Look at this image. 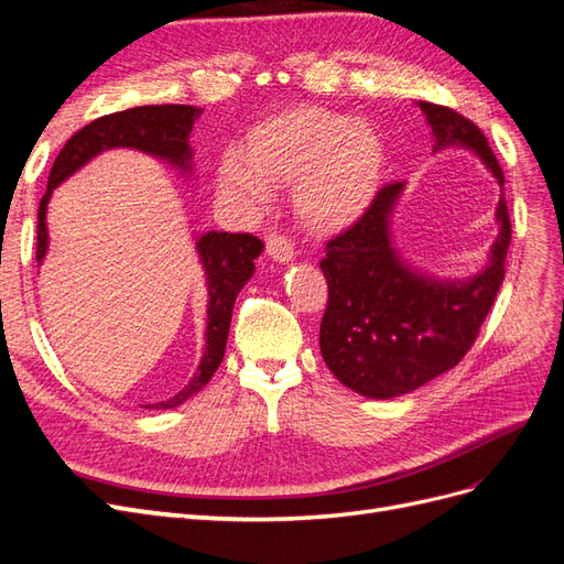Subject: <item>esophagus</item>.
<instances>
[{
    "label": "esophagus",
    "instance_id": "1",
    "mask_svg": "<svg viewBox=\"0 0 564 564\" xmlns=\"http://www.w3.org/2000/svg\"><path fill=\"white\" fill-rule=\"evenodd\" d=\"M265 251H268L270 259L278 261V263H289L294 259L292 242H289L284 235H278V232L265 235Z\"/></svg>",
    "mask_w": 564,
    "mask_h": 564
}]
</instances>
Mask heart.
I'll return each mask as SVG.
<instances>
[{
    "mask_svg": "<svg viewBox=\"0 0 564 564\" xmlns=\"http://www.w3.org/2000/svg\"><path fill=\"white\" fill-rule=\"evenodd\" d=\"M379 133L352 117L296 108L249 131L242 155L218 169L220 193L256 209L268 185H294V209L315 232H338L365 214L383 174Z\"/></svg>",
    "mask_w": 564,
    "mask_h": 564,
    "instance_id": "1",
    "label": "heart"
}]
</instances>
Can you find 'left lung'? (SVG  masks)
<instances>
[{
    "label": "left lung",
    "mask_w": 564,
    "mask_h": 564,
    "mask_svg": "<svg viewBox=\"0 0 564 564\" xmlns=\"http://www.w3.org/2000/svg\"><path fill=\"white\" fill-rule=\"evenodd\" d=\"M419 108L433 129V152L464 145L499 181V235L489 263L477 275H423L392 247L390 216L404 183H388L346 232L327 242V256L319 261L329 286L319 350L340 383L373 400L412 392L464 360L506 275L510 218L497 158L464 115L423 100Z\"/></svg>",
    "instance_id": "1"
}]
</instances>
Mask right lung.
<instances>
[{"label":"right lung","mask_w":564,"mask_h":564,"mask_svg":"<svg viewBox=\"0 0 564 564\" xmlns=\"http://www.w3.org/2000/svg\"><path fill=\"white\" fill-rule=\"evenodd\" d=\"M202 108L195 106H139L122 112H112L94 119L91 124L79 129L70 141L63 145L58 158L51 166L46 193L37 212V263L46 256L48 232H46V204L54 187L70 178L77 169L89 160L112 148H133L148 155L164 160L181 172L193 169V150L187 139ZM197 253L207 275L209 308H207V346L199 360L195 377L174 398L150 409H172L193 398L209 383L214 371L226 355V340L230 332V317L237 294L253 275V259H259L263 242L249 232H216L209 230L197 237Z\"/></svg>","instance_id":"add662e5"}]
</instances>
